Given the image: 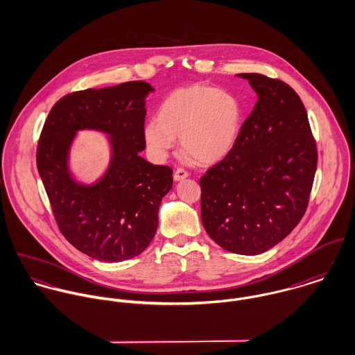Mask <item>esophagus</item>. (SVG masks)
<instances>
[{"mask_svg":"<svg viewBox=\"0 0 355 355\" xmlns=\"http://www.w3.org/2000/svg\"><path fill=\"white\" fill-rule=\"evenodd\" d=\"M186 178H189V172L184 171V169H182V168L176 169L175 173H173L175 182H180V180H183V179H186Z\"/></svg>","mask_w":355,"mask_h":355,"instance_id":"esophagus-1","label":"esophagus"}]
</instances>
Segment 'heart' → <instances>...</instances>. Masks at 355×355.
<instances>
[{"label":"heart","mask_w":355,"mask_h":355,"mask_svg":"<svg viewBox=\"0 0 355 355\" xmlns=\"http://www.w3.org/2000/svg\"><path fill=\"white\" fill-rule=\"evenodd\" d=\"M242 124L243 107L234 93L190 85L164 98L144 138L155 159H164L179 137L183 152L200 164H214L235 148Z\"/></svg>","instance_id":"1"}]
</instances>
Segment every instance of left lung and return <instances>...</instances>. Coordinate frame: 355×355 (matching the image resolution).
<instances>
[{
	"instance_id": "left-lung-1",
	"label": "left lung",
	"mask_w": 355,
	"mask_h": 355,
	"mask_svg": "<svg viewBox=\"0 0 355 355\" xmlns=\"http://www.w3.org/2000/svg\"><path fill=\"white\" fill-rule=\"evenodd\" d=\"M258 100L231 153L206 171L201 217L231 253L255 255L282 242L304 217L317 148L300 96L261 73H239Z\"/></svg>"
}]
</instances>
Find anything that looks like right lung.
<instances>
[{"label":"right lung","mask_w":355,"mask_h":355,"mask_svg":"<svg viewBox=\"0 0 355 355\" xmlns=\"http://www.w3.org/2000/svg\"><path fill=\"white\" fill-rule=\"evenodd\" d=\"M153 90L137 80L67 94L53 105L38 141L37 166L61 234L98 261L142 253L155 235L161 200L172 189V169L139 155L146 148L145 98ZM80 129L110 135V166L94 185L76 182L67 168Z\"/></svg>","instance_id":"right-lung-1"}]
</instances>
